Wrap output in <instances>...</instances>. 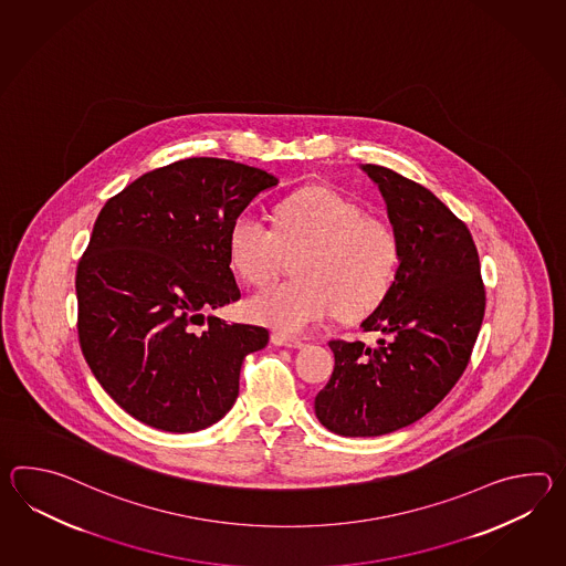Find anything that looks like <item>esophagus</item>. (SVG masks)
Segmentation results:
<instances>
[{"label":"esophagus","instance_id":"obj_1","mask_svg":"<svg viewBox=\"0 0 566 566\" xmlns=\"http://www.w3.org/2000/svg\"><path fill=\"white\" fill-rule=\"evenodd\" d=\"M272 343L277 345V347H294V349H301L302 345H304L301 339L290 337V335H284V333H272Z\"/></svg>","mask_w":566,"mask_h":566}]
</instances>
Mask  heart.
Here are the masks:
<instances>
[{"label":"heart","mask_w":566,"mask_h":566,"mask_svg":"<svg viewBox=\"0 0 566 566\" xmlns=\"http://www.w3.org/2000/svg\"><path fill=\"white\" fill-rule=\"evenodd\" d=\"M229 262L250 286L280 274L284 255H296V282L262 290L248 302L255 321L277 333H302L337 313L355 318L388 294L400 241L386 221L367 217L339 190L311 187L290 195L274 213V229L239 213L229 227Z\"/></svg>","instance_id":"obj_1"}]
</instances>
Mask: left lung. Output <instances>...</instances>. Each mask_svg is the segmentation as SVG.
Segmentation results:
<instances>
[{
  "label": "left lung",
  "mask_w": 566,
  "mask_h": 566,
  "mask_svg": "<svg viewBox=\"0 0 566 566\" xmlns=\"http://www.w3.org/2000/svg\"><path fill=\"white\" fill-rule=\"evenodd\" d=\"M400 241L388 294L361 323L364 340H328L335 369L314 415L340 437H379L428 415L469 365L485 314L475 241L430 190L390 168L364 164Z\"/></svg>",
  "instance_id": "left-lung-1"
}]
</instances>
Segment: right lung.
Listing matches in <instances>:
<instances>
[{"mask_svg":"<svg viewBox=\"0 0 566 566\" xmlns=\"http://www.w3.org/2000/svg\"><path fill=\"white\" fill-rule=\"evenodd\" d=\"M276 185L253 166L187 158L103 205L76 265V331L93 376L139 422L197 432L235 402L241 364L268 331L202 311L241 298L229 227Z\"/></svg>","mask_w":566,"mask_h":566,"instance_id":"obj_1","label":"right lung"}]
</instances>
